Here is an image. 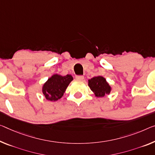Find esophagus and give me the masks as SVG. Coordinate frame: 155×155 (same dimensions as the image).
<instances>
[{"mask_svg":"<svg viewBox=\"0 0 155 155\" xmlns=\"http://www.w3.org/2000/svg\"><path fill=\"white\" fill-rule=\"evenodd\" d=\"M84 77L83 75H77L75 77V79L77 80H80V81H81V80H84Z\"/></svg>","mask_w":155,"mask_h":155,"instance_id":"1","label":"esophagus"}]
</instances>
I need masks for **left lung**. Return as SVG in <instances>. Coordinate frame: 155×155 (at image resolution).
Returning <instances> with one entry per match:
<instances>
[{"mask_svg":"<svg viewBox=\"0 0 155 155\" xmlns=\"http://www.w3.org/2000/svg\"><path fill=\"white\" fill-rule=\"evenodd\" d=\"M88 84L96 97H104L107 94L109 95L111 91V87L102 76H97L89 80Z\"/></svg>","mask_w":155,"mask_h":155,"instance_id":"obj_1","label":"left lung"}]
</instances>
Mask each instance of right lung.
Masks as SVG:
<instances>
[{
  "label": "right lung",
  "instance_id": "add662e5",
  "mask_svg": "<svg viewBox=\"0 0 155 155\" xmlns=\"http://www.w3.org/2000/svg\"><path fill=\"white\" fill-rule=\"evenodd\" d=\"M73 80V78L71 75L61 76L54 74L52 75L43 85V94L48 101H58L63 96L66 88Z\"/></svg>",
  "mask_w": 155,
  "mask_h": 155
}]
</instances>
